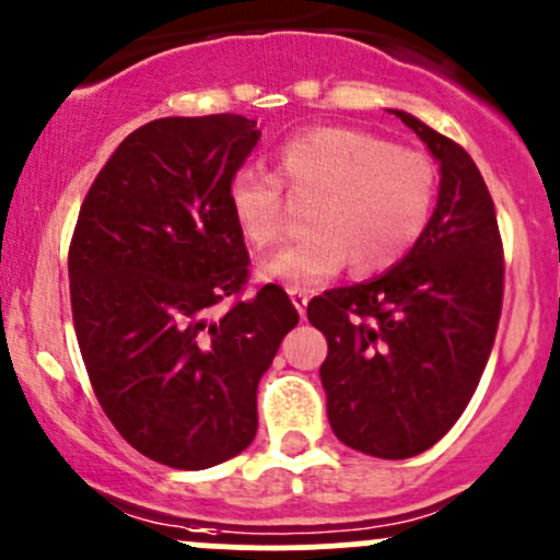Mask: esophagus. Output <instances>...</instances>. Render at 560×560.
<instances>
[{"label":"esophagus","instance_id":"obj_1","mask_svg":"<svg viewBox=\"0 0 560 560\" xmlns=\"http://www.w3.org/2000/svg\"><path fill=\"white\" fill-rule=\"evenodd\" d=\"M288 296H291V302H293V306H296V310H299V315L304 317L306 302H310V293L302 291V288H288Z\"/></svg>","mask_w":560,"mask_h":560}]
</instances>
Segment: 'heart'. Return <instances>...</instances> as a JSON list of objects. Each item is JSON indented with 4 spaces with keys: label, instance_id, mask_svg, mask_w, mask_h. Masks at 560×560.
I'll return each instance as SVG.
<instances>
[{
    "label": "heart",
    "instance_id": "obj_1",
    "mask_svg": "<svg viewBox=\"0 0 560 560\" xmlns=\"http://www.w3.org/2000/svg\"><path fill=\"white\" fill-rule=\"evenodd\" d=\"M288 191L306 206V237L261 264V278L312 288L350 264L374 278L402 261L435 213L441 171L430 154L354 128H320L285 143L278 173H234L226 202L254 248L280 243L288 230Z\"/></svg>",
    "mask_w": 560,
    "mask_h": 560
}]
</instances>
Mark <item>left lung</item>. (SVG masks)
I'll list each match as a JSON object with an SVG mask.
<instances>
[{
    "label": "left lung",
    "instance_id": "8db88e82",
    "mask_svg": "<svg viewBox=\"0 0 560 560\" xmlns=\"http://www.w3.org/2000/svg\"><path fill=\"white\" fill-rule=\"evenodd\" d=\"M441 162V191L413 250L382 278L312 299L328 339V422L345 446L408 459L435 446L470 402L502 315L497 210L470 154L395 112Z\"/></svg>",
    "mask_w": 560,
    "mask_h": 560
}]
</instances>
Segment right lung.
Instances as JSON below:
<instances>
[{
  "label": "right lung",
  "mask_w": 560,
  "mask_h": 560,
  "mask_svg": "<svg viewBox=\"0 0 560 560\" xmlns=\"http://www.w3.org/2000/svg\"><path fill=\"white\" fill-rule=\"evenodd\" d=\"M258 138L240 114L141 125L95 176L69 245L95 398L130 446L176 470L250 446L258 378L299 323L275 282L243 296L250 258L226 184Z\"/></svg>",
  "instance_id": "right-lung-1"
}]
</instances>
